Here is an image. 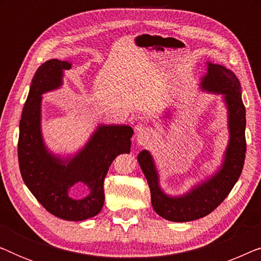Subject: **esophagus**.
Returning <instances> with one entry per match:
<instances>
[{"label":"esophagus","instance_id":"esophagus-1","mask_svg":"<svg viewBox=\"0 0 261 261\" xmlns=\"http://www.w3.org/2000/svg\"><path fill=\"white\" fill-rule=\"evenodd\" d=\"M135 133H137V142L139 145H147L153 138V132L151 128L144 126V124H138L135 127Z\"/></svg>","mask_w":261,"mask_h":261}]
</instances>
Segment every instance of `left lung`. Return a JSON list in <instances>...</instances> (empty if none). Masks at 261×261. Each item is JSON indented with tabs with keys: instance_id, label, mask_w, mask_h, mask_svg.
Here are the masks:
<instances>
[{
	"instance_id": "1",
	"label": "left lung",
	"mask_w": 261,
	"mask_h": 261,
	"mask_svg": "<svg viewBox=\"0 0 261 261\" xmlns=\"http://www.w3.org/2000/svg\"><path fill=\"white\" fill-rule=\"evenodd\" d=\"M202 90L223 96L228 109L229 142L222 166L214 176L195 185L185 195H166L159 185L158 171L148 151H141L138 162L151 190L153 209L163 219L188 222L202 219L214 212L229 195L244 169L246 156V109L241 98V85L233 71L219 64L208 63V72L202 78Z\"/></svg>"
}]
</instances>
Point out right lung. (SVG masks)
Instances as JSON below:
<instances>
[{
    "mask_svg": "<svg viewBox=\"0 0 261 261\" xmlns=\"http://www.w3.org/2000/svg\"><path fill=\"white\" fill-rule=\"evenodd\" d=\"M70 69L69 62L58 59L39 66L21 115L17 156L24 184L48 213L66 221H84L101 212L107 172L117 155L130 152L133 129L99 124L76 155L64 159L52 154L42 140L41 95L58 89L64 71ZM76 182L88 188L89 195L84 199L68 196V189Z\"/></svg>",
    "mask_w": 261,
    "mask_h": 261,
    "instance_id": "right-lung-1",
    "label": "right lung"
}]
</instances>
